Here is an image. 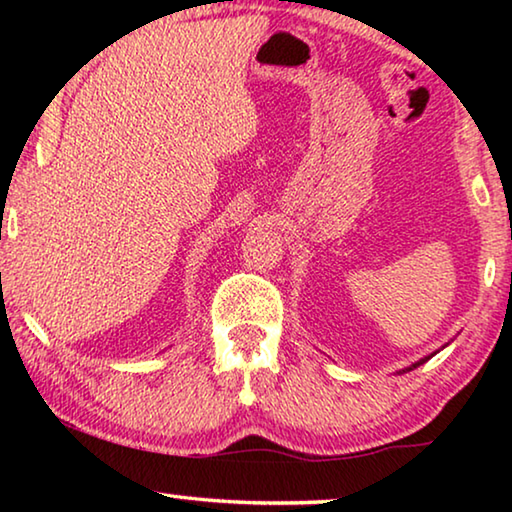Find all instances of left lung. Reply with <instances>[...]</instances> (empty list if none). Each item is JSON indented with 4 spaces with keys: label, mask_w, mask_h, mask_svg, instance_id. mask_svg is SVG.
I'll use <instances>...</instances> for the list:
<instances>
[{
    "label": "left lung",
    "mask_w": 512,
    "mask_h": 512,
    "mask_svg": "<svg viewBox=\"0 0 512 512\" xmlns=\"http://www.w3.org/2000/svg\"><path fill=\"white\" fill-rule=\"evenodd\" d=\"M427 359H429V357H427ZM427 359H420L418 363H413V366H411V368H406V370H413V368H418V366H420V363H424V361H427ZM402 372H404V370H402Z\"/></svg>",
    "instance_id": "1"
}]
</instances>
